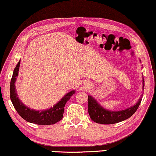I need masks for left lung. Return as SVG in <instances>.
<instances>
[{
    "instance_id": "1",
    "label": "left lung",
    "mask_w": 156,
    "mask_h": 156,
    "mask_svg": "<svg viewBox=\"0 0 156 156\" xmlns=\"http://www.w3.org/2000/svg\"><path fill=\"white\" fill-rule=\"evenodd\" d=\"M141 61V60H140ZM144 87V80H142V89ZM142 98L140 97L136 105L125 110L120 111H112L104 108L93 97L88 96L89 99V105H88V110L91 119L93 121L101 124H113V123H119L130 118L135 112L141 103Z\"/></svg>"
}]
</instances>
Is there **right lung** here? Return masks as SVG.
<instances>
[{"mask_svg":"<svg viewBox=\"0 0 156 156\" xmlns=\"http://www.w3.org/2000/svg\"><path fill=\"white\" fill-rule=\"evenodd\" d=\"M20 60L16 65L13 72V76L10 83V98L14 108L21 117L26 121L38 125H51L61 121L63 117L64 110L66 102L74 94L76 91L73 90L64 96L51 108L43 110H36L30 109L22 103L18 97L16 91L15 82L18 77L20 70Z\"/></svg>","mask_w":156,"mask_h":156,"instance_id":"add662e5","label":"right lung"}]
</instances>
